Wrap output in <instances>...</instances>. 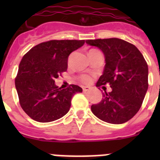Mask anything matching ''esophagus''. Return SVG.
<instances>
[{
    "instance_id": "obj_1",
    "label": "esophagus",
    "mask_w": 160,
    "mask_h": 160,
    "mask_svg": "<svg viewBox=\"0 0 160 160\" xmlns=\"http://www.w3.org/2000/svg\"><path fill=\"white\" fill-rule=\"evenodd\" d=\"M90 90H91V88L89 87H82L83 92H88V91H90Z\"/></svg>"
}]
</instances>
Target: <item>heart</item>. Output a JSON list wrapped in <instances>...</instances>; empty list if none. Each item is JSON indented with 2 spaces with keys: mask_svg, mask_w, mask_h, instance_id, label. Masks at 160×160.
<instances>
[{
  "mask_svg": "<svg viewBox=\"0 0 160 160\" xmlns=\"http://www.w3.org/2000/svg\"><path fill=\"white\" fill-rule=\"evenodd\" d=\"M80 80H81L82 82L87 84V83H90V82H91V78L89 75L84 74V75H82L81 77H80Z\"/></svg>",
  "mask_w": 160,
  "mask_h": 160,
  "instance_id": "heart-1",
  "label": "heart"
}]
</instances>
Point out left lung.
Segmentation results:
<instances>
[{"label": "left lung", "instance_id": "obj_1", "mask_svg": "<svg viewBox=\"0 0 160 160\" xmlns=\"http://www.w3.org/2000/svg\"><path fill=\"white\" fill-rule=\"evenodd\" d=\"M98 47L105 58V66L96 87L107 83L111 92L91 106L97 118L112 124H122L140 109L148 89V66L140 51L132 44L118 38L86 41Z\"/></svg>", "mask_w": 160, "mask_h": 160}]
</instances>
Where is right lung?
Wrapping results in <instances>:
<instances>
[{
	"mask_svg": "<svg viewBox=\"0 0 160 160\" xmlns=\"http://www.w3.org/2000/svg\"><path fill=\"white\" fill-rule=\"evenodd\" d=\"M85 41L52 40L38 44L24 55L15 79L21 107L37 122L55 121L66 114L73 94L82 92L76 85L59 88L55 78L68 67V57Z\"/></svg>",
	"mask_w": 160,
	"mask_h": 160,
	"instance_id": "1",
	"label": "right lung"
}]
</instances>
